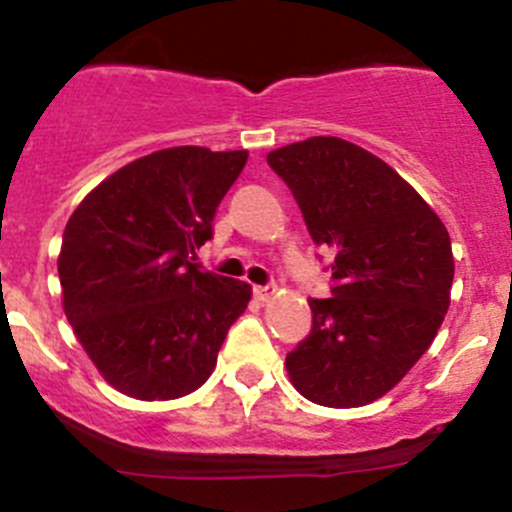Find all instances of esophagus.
Wrapping results in <instances>:
<instances>
[{"label":"esophagus","mask_w":512,"mask_h":512,"mask_svg":"<svg viewBox=\"0 0 512 512\" xmlns=\"http://www.w3.org/2000/svg\"><path fill=\"white\" fill-rule=\"evenodd\" d=\"M252 292H255L257 301H270L274 294H277V287H274V284H257Z\"/></svg>","instance_id":"obj_1"}]
</instances>
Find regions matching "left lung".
<instances>
[{"mask_svg":"<svg viewBox=\"0 0 512 512\" xmlns=\"http://www.w3.org/2000/svg\"><path fill=\"white\" fill-rule=\"evenodd\" d=\"M267 164L333 255L331 297L309 299L314 324L287 353L289 378L316 405H368L410 373L449 311V233L392 166L346 139L287 144Z\"/></svg>","mask_w":512,"mask_h":512,"instance_id":"left-lung-1","label":"left lung"}]
</instances>
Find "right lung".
I'll use <instances>...</instances> for the list:
<instances>
[{
    "instance_id": "1",
    "label": "right lung",
    "mask_w": 512,
    "mask_h": 512,
    "mask_svg": "<svg viewBox=\"0 0 512 512\" xmlns=\"http://www.w3.org/2000/svg\"><path fill=\"white\" fill-rule=\"evenodd\" d=\"M247 152L171 147L95 186L63 230V311L115 390L176 400L211 378L250 284L203 270L196 250Z\"/></svg>"
}]
</instances>
